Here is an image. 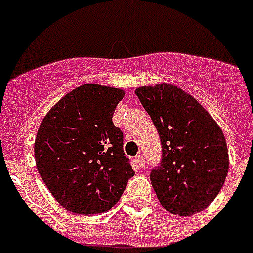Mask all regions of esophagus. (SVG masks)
I'll return each mask as SVG.
<instances>
[{
	"instance_id": "esophagus-1",
	"label": "esophagus",
	"mask_w": 253,
	"mask_h": 253,
	"mask_svg": "<svg viewBox=\"0 0 253 253\" xmlns=\"http://www.w3.org/2000/svg\"><path fill=\"white\" fill-rule=\"evenodd\" d=\"M135 163H136V166L140 167V168H144V166H146V159H144L143 155H138V156L135 158Z\"/></svg>"
}]
</instances>
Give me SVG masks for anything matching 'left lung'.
Listing matches in <instances>:
<instances>
[{"mask_svg":"<svg viewBox=\"0 0 253 253\" xmlns=\"http://www.w3.org/2000/svg\"><path fill=\"white\" fill-rule=\"evenodd\" d=\"M152 119L162 144V160L151 170L160 204L174 215L202 211L218 196L228 172L226 139L208 111L173 85L135 90Z\"/></svg>","mask_w":253,"mask_h":253,"instance_id":"left-lung-1","label":"left lung"}]
</instances>
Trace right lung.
<instances>
[{
  "mask_svg": "<svg viewBox=\"0 0 253 253\" xmlns=\"http://www.w3.org/2000/svg\"><path fill=\"white\" fill-rule=\"evenodd\" d=\"M123 90L85 84L48 111L35 139L42 180L68 211L93 215L119 201L135 173L113 114Z\"/></svg>",
  "mask_w": 253,
  "mask_h": 253,
  "instance_id": "add662e5",
  "label": "right lung"
}]
</instances>
